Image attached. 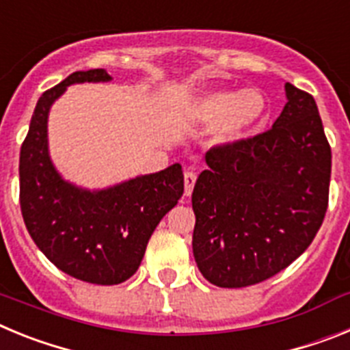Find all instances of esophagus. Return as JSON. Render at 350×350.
I'll use <instances>...</instances> for the list:
<instances>
[{"label":"esophagus","mask_w":350,"mask_h":350,"mask_svg":"<svg viewBox=\"0 0 350 350\" xmlns=\"http://www.w3.org/2000/svg\"><path fill=\"white\" fill-rule=\"evenodd\" d=\"M194 184H196V172H194V170H185V173H184V194L185 196H191V194H193Z\"/></svg>","instance_id":"esophagus-1"}]
</instances>
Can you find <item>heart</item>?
I'll return each mask as SVG.
<instances>
[{
	"label": "heart",
	"instance_id": "b5f03b06",
	"mask_svg": "<svg viewBox=\"0 0 350 350\" xmlns=\"http://www.w3.org/2000/svg\"><path fill=\"white\" fill-rule=\"evenodd\" d=\"M268 101L259 89H215L193 101L196 119L210 122V138L215 145H231L247 137L265 119Z\"/></svg>",
	"mask_w": 350,
	"mask_h": 350
}]
</instances>
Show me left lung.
Segmentation results:
<instances>
[{"label":"left lung","instance_id":"1","mask_svg":"<svg viewBox=\"0 0 350 350\" xmlns=\"http://www.w3.org/2000/svg\"><path fill=\"white\" fill-rule=\"evenodd\" d=\"M270 131L208 150L193 191V252L208 282L245 287L310 245L327 208L332 148L315 100L286 83Z\"/></svg>","mask_w":350,"mask_h":350}]
</instances>
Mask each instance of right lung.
I'll return each mask as SVG.
<instances>
[{
  "label": "right lung",
  "mask_w": 350,
  "mask_h": 350,
  "mask_svg": "<svg viewBox=\"0 0 350 350\" xmlns=\"http://www.w3.org/2000/svg\"><path fill=\"white\" fill-rule=\"evenodd\" d=\"M107 70L75 71L42 94L21 147V210L36 247L64 273L113 286L140 267L148 238L184 193L178 163L148 175L85 189L64 180L49 152V113L70 85L110 82Z\"/></svg>",
  "instance_id": "add662e5"
}]
</instances>
